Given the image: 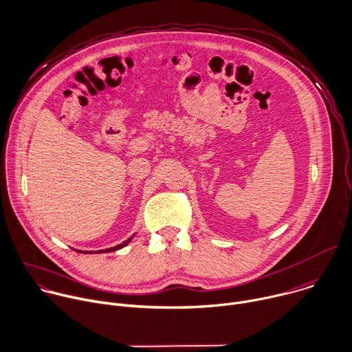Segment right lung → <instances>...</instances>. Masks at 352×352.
<instances>
[{
	"mask_svg": "<svg viewBox=\"0 0 352 352\" xmlns=\"http://www.w3.org/2000/svg\"><path fill=\"white\" fill-rule=\"evenodd\" d=\"M135 234H133L131 237H129L126 241H123L122 244H118V245H115V247H111V248H105V250H100V251H96V254H102V252H112V251H118V250H120V248H123V247H126L131 240H133V237H134ZM78 251V250H76ZM79 252H83V254H93V251H80L79 250Z\"/></svg>",
	"mask_w": 352,
	"mask_h": 352,
	"instance_id": "add662e5",
	"label": "right lung"
}]
</instances>
